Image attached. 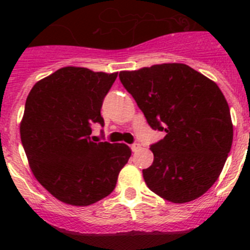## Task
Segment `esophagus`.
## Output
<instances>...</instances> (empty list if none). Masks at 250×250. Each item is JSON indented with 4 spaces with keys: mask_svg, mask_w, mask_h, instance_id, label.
Listing matches in <instances>:
<instances>
[{
    "mask_svg": "<svg viewBox=\"0 0 250 250\" xmlns=\"http://www.w3.org/2000/svg\"><path fill=\"white\" fill-rule=\"evenodd\" d=\"M139 149H140V144H132V145H131V150H132V151H134V152L138 151Z\"/></svg>",
    "mask_w": 250,
    "mask_h": 250,
    "instance_id": "obj_1",
    "label": "esophagus"
}]
</instances>
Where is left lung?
Masks as SVG:
<instances>
[{
    "label": "left lung",
    "mask_w": 250,
    "mask_h": 250,
    "mask_svg": "<svg viewBox=\"0 0 250 250\" xmlns=\"http://www.w3.org/2000/svg\"><path fill=\"white\" fill-rule=\"evenodd\" d=\"M152 129L165 131L151 145V167L143 176L151 191L171 203L207 193L222 173L233 143V124L219 86L185 63L120 71Z\"/></svg>",
    "instance_id": "obj_1"
}]
</instances>
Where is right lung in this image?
Returning <instances> with one entry per match:
<instances>
[{"mask_svg": "<svg viewBox=\"0 0 250 250\" xmlns=\"http://www.w3.org/2000/svg\"><path fill=\"white\" fill-rule=\"evenodd\" d=\"M118 72L67 66L37 81L20 124L21 141L37 182L60 202L87 207L112 193L131 155L126 144L95 143L104 125L103 100Z\"/></svg>", "mask_w": 250, "mask_h": 250, "instance_id": "right-lung-1", "label": "right lung"}]
</instances>
